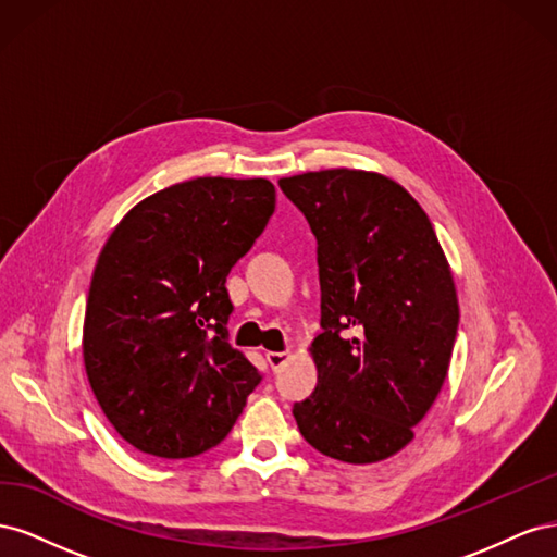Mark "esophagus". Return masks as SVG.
<instances>
[{"instance_id":"1","label":"esophagus","mask_w":557,"mask_h":557,"mask_svg":"<svg viewBox=\"0 0 557 557\" xmlns=\"http://www.w3.org/2000/svg\"><path fill=\"white\" fill-rule=\"evenodd\" d=\"M285 360H288V352H267V362H269V367L274 369V372H278V369L285 364Z\"/></svg>"}]
</instances>
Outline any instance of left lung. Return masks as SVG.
<instances>
[{
	"label": "left lung",
	"instance_id": "left-lung-1",
	"mask_svg": "<svg viewBox=\"0 0 557 557\" xmlns=\"http://www.w3.org/2000/svg\"><path fill=\"white\" fill-rule=\"evenodd\" d=\"M318 242V383L295 401L301 436L327 458H391L440 395L460 309L444 250L418 201L381 174L278 181Z\"/></svg>",
	"mask_w": 557,
	"mask_h": 557
}]
</instances>
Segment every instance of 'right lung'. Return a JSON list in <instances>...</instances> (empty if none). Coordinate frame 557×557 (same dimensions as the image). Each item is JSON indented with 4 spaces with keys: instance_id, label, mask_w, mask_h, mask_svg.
Wrapping results in <instances>:
<instances>
[{
    "instance_id": "1",
    "label": "right lung",
    "mask_w": 557,
    "mask_h": 557,
    "mask_svg": "<svg viewBox=\"0 0 557 557\" xmlns=\"http://www.w3.org/2000/svg\"><path fill=\"white\" fill-rule=\"evenodd\" d=\"M274 207L267 178H193L139 201L99 252L83 360L109 423L141 453L218 446L262 381L227 342L225 281Z\"/></svg>"
}]
</instances>
